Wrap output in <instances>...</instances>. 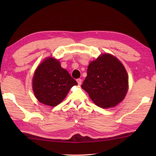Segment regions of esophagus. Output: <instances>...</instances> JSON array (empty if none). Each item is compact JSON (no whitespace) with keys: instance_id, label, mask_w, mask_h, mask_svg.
I'll return each mask as SVG.
<instances>
[{"instance_id":"1","label":"esophagus","mask_w":156,"mask_h":156,"mask_svg":"<svg viewBox=\"0 0 156 156\" xmlns=\"http://www.w3.org/2000/svg\"><path fill=\"white\" fill-rule=\"evenodd\" d=\"M76 81H77L78 85H80L81 83H82V80H81V79H80V78L77 79V80H76Z\"/></svg>"}]
</instances>
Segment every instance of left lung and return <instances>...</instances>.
Listing matches in <instances>:
<instances>
[{
    "label": "left lung",
    "instance_id": "obj_1",
    "mask_svg": "<svg viewBox=\"0 0 156 156\" xmlns=\"http://www.w3.org/2000/svg\"><path fill=\"white\" fill-rule=\"evenodd\" d=\"M81 87L98 107H114L122 101L127 93V72L118 58L104 53L89 64L87 76Z\"/></svg>",
    "mask_w": 156,
    "mask_h": 156
}]
</instances>
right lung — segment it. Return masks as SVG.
Returning <instances> with one entry per match:
<instances>
[{"instance_id":"add662e5","label":"right lung","mask_w":156,"mask_h":156,"mask_svg":"<svg viewBox=\"0 0 156 156\" xmlns=\"http://www.w3.org/2000/svg\"><path fill=\"white\" fill-rule=\"evenodd\" d=\"M78 83L54 57L44 58L36 69L32 78L34 96L39 102L55 107L64 100Z\"/></svg>"}]
</instances>
